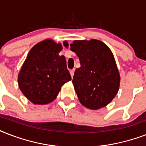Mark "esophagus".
Instances as JSON below:
<instances>
[{
	"instance_id": "obj_1",
	"label": "esophagus",
	"mask_w": 146,
	"mask_h": 146,
	"mask_svg": "<svg viewBox=\"0 0 146 146\" xmlns=\"http://www.w3.org/2000/svg\"><path fill=\"white\" fill-rule=\"evenodd\" d=\"M74 71H75V70H74V69H73V70H70V75H71V76H72V78H73V75H74Z\"/></svg>"
}]
</instances>
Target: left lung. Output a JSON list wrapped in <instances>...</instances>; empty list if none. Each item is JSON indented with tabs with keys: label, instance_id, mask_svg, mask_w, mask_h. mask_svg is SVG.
Instances as JSON below:
<instances>
[{
	"label": "left lung",
	"instance_id": "8db88e82",
	"mask_svg": "<svg viewBox=\"0 0 146 146\" xmlns=\"http://www.w3.org/2000/svg\"><path fill=\"white\" fill-rule=\"evenodd\" d=\"M70 47L81 65L72 81L80 103L92 110L105 107L120 87V73L111 50L96 39L76 40Z\"/></svg>",
	"mask_w": 146,
	"mask_h": 146
}]
</instances>
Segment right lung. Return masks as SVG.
I'll return each mask as SVG.
<instances>
[{
  "instance_id": "add662e5",
  "label": "right lung",
  "mask_w": 146,
  "mask_h": 146,
  "mask_svg": "<svg viewBox=\"0 0 146 146\" xmlns=\"http://www.w3.org/2000/svg\"><path fill=\"white\" fill-rule=\"evenodd\" d=\"M65 47L68 43L64 42ZM62 44L46 39L29 52L18 75L21 92L35 104H46L57 98L64 83L71 80L66 58L59 54Z\"/></svg>"
}]
</instances>
